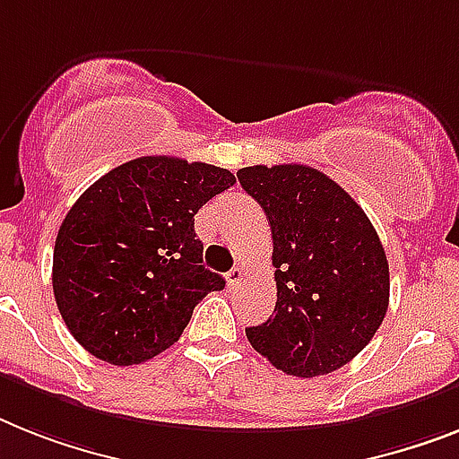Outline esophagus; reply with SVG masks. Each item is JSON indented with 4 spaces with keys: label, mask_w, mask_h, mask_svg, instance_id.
Returning a JSON list of instances; mask_svg holds the SVG:
<instances>
[{
    "label": "esophagus",
    "mask_w": 459,
    "mask_h": 459,
    "mask_svg": "<svg viewBox=\"0 0 459 459\" xmlns=\"http://www.w3.org/2000/svg\"><path fill=\"white\" fill-rule=\"evenodd\" d=\"M241 281H244V270H241V267H234V270L227 272V283H230V289L237 290L238 286H241Z\"/></svg>",
    "instance_id": "34e87169"
}]
</instances>
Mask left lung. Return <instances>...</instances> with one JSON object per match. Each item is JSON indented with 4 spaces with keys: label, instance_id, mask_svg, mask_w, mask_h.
I'll return each mask as SVG.
<instances>
[{
    "label": "left lung",
    "instance_id": "left-lung-1",
    "mask_svg": "<svg viewBox=\"0 0 459 459\" xmlns=\"http://www.w3.org/2000/svg\"><path fill=\"white\" fill-rule=\"evenodd\" d=\"M237 178L263 206L274 241V314L246 328L248 342L298 377L342 368L387 314L389 263L373 222L312 166H246Z\"/></svg>",
    "mask_w": 459,
    "mask_h": 459
}]
</instances>
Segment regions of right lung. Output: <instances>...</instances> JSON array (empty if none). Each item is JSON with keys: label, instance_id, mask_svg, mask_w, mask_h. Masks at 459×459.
Wrapping results in <instances>:
<instances>
[{"label": "right lung", "instance_id": "right-lung-1", "mask_svg": "<svg viewBox=\"0 0 459 459\" xmlns=\"http://www.w3.org/2000/svg\"><path fill=\"white\" fill-rule=\"evenodd\" d=\"M237 183L221 166L138 157L79 196L53 248V295L67 331L112 366L157 357L225 279L204 267L196 211Z\"/></svg>", "mask_w": 459, "mask_h": 459}]
</instances>
